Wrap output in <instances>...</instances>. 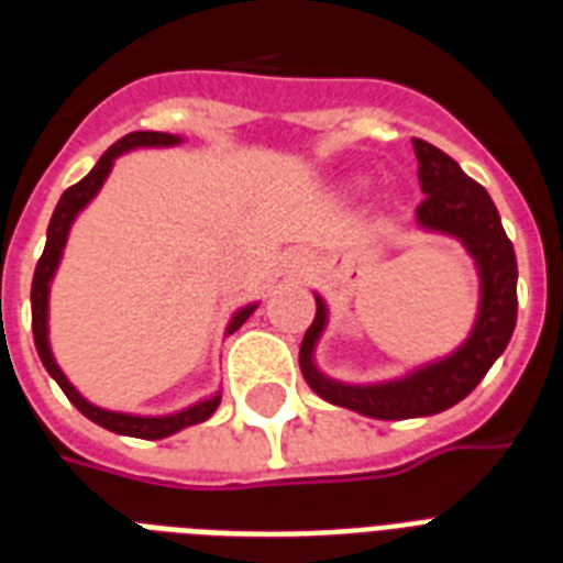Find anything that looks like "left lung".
Wrapping results in <instances>:
<instances>
[{
	"instance_id": "1",
	"label": "left lung",
	"mask_w": 563,
	"mask_h": 563,
	"mask_svg": "<svg viewBox=\"0 0 563 563\" xmlns=\"http://www.w3.org/2000/svg\"><path fill=\"white\" fill-rule=\"evenodd\" d=\"M418 154V180L423 201L418 203V224L455 236L476 260L482 280L479 316L467 342L446 360L411 371L402 379L376 385L335 383L316 368L312 351L324 333L327 307L316 295V321L300 344V371L309 388L333 406L360 411L376 420L427 418L450 409L482 383L517 324V256L503 230L499 212L482 184L467 178L462 166L435 145L411 140Z\"/></svg>"
}]
</instances>
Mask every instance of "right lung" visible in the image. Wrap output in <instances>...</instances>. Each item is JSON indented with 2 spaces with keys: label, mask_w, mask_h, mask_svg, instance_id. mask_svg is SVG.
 Returning <instances> with one entry per match:
<instances>
[{
  "label": "right lung",
  "mask_w": 563,
  "mask_h": 563,
  "mask_svg": "<svg viewBox=\"0 0 563 563\" xmlns=\"http://www.w3.org/2000/svg\"><path fill=\"white\" fill-rule=\"evenodd\" d=\"M180 136L172 134H161V131H134V134L122 136L117 143L110 145L108 152L101 154V161L92 166V172L87 178H81L75 187L66 189L60 195V201H57L55 212H52V221H48L46 230V247H43V256L37 260V268H34V280H31V330H34V344H37L40 360H43V368L52 374L64 394L69 397L75 409L81 411L84 418H90L92 423H99V427L110 429V432H117V435H131V438H148V441H157V438L175 435L180 429L192 427V423H201L212 415V411L219 409L221 394L216 397H207V400L195 402L189 409L175 411V415H163V418H143V415H122V411H108L99 409V406H92L81 397V394L75 391V385L69 383L64 376V371L57 368L55 356L48 351V283L55 277V268L60 263V254H64L66 236H69V228H73L75 216L92 201V195L99 192L101 184L108 180L110 169H113V161H117L119 154L131 152V148H157V145H178ZM256 309V303L251 307H242L230 321L228 333L239 330V327L245 324L251 312Z\"/></svg>",
  "instance_id": "obj_1"
}]
</instances>
